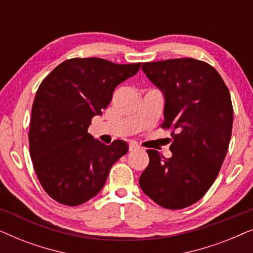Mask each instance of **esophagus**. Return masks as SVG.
Listing matches in <instances>:
<instances>
[{"label":"esophagus","instance_id":"obj_1","mask_svg":"<svg viewBox=\"0 0 253 253\" xmlns=\"http://www.w3.org/2000/svg\"><path fill=\"white\" fill-rule=\"evenodd\" d=\"M137 148H139L138 144L134 143V141H131V143L129 144V151H134V150H137Z\"/></svg>","mask_w":253,"mask_h":253}]
</instances>
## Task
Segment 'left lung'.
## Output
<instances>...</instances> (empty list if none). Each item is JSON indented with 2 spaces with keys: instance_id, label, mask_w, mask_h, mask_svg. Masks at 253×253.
<instances>
[{
  "instance_id": "left-lung-1",
  "label": "left lung",
  "mask_w": 253,
  "mask_h": 253,
  "mask_svg": "<svg viewBox=\"0 0 253 253\" xmlns=\"http://www.w3.org/2000/svg\"><path fill=\"white\" fill-rule=\"evenodd\" d=\"M165 99V129L171 132V157L147 150L150 164L139 185L158 205L181 210L198 202L215 181L233 127L230 93L215 69L195 58L141 65Z\"/></svg>"
}]
</instances>
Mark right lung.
Instances as JSON below:
<instances>
[{
  "instance_id": "add662e5",
  "label": "right lung",
  "mask_w": 253,
  "mask_h": 253,
  "mask_svg": "<svg viewBox=\"0 0 253 253\" xmlns=\"http://www.w3.org/2000/svg\"><path fill=\"white\" fill-rule=\"evenodd\" d=\"M140 63L115 64L98 57L64 61L38 88L30 123V154L48 195L78 206L101 191L112 166L126 154V141L106 145L87 132L112 101L117 85Z\"/></svg>"
}]
</instances>
